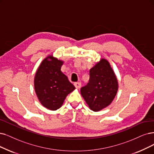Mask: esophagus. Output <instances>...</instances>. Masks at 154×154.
Instances as JSON below:
<instances>
[{
  "instance_id": "1",
  "label": "esophagus",
  "mask_w": 154,
  "mask_h": 154,
  "mask_svg": "<svg viewBox=\"0 0 154 154\" xmlns=\"http://www.w3.org/2000/svg\"><path fill=\"white\" fill-rule=\"evenodd\" d=\"M74 85H75V87L76 88H80L81 86H82V83L79 82H75V83H74Z\"/></svg>"
}]
</instances>
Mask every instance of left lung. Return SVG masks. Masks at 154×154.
<instances>
[{
  "label": "left lung",
  "mask_w": 154,
  "mask_h": 154,
  "mask_svg": "<svg viewBox=\"0 0 154 154\" xmlns=\"http://www.w3.org/2000/svg\"><path fill=\"white\" fill-rule=\"evenodd\" d=\"M118 89L117 78L108 61L101 59L90 70V79L81 94L94 111H99L112 102Z\"/></svg>",
  "instance_id": "8db88e82"
}]
</instances>
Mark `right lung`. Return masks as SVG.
<instances>
[{
    "label": "right lung",
    "mask_w": 154,
    "mask_h": 154,
    "mask_svg": "<svg viewBox=\"0 0 154 154\" xmlns=\"http://www.w3.org/2000/svg\"><path fill=\"white\" fill-rule=\"evenodd\" d=\"M51 60H48V59ZM63 62L52 56L42 61L36 72L34 85L36 94L45 107L56 110L62 106L66 97L75 89L61 72Z\"/></svg>",
    "instance_id": "add662e5"
}]
</instances>
